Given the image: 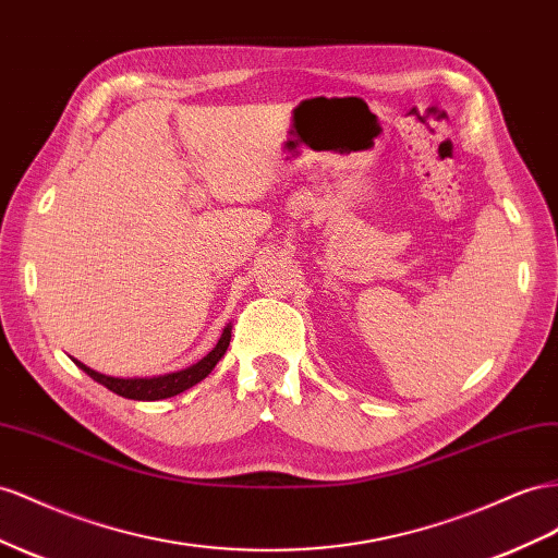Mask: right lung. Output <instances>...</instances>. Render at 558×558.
<instances>
[{
	"instance_id": "add662e5",
	"label": "right lung",
	"mask_w": 558,
	"mask_h": 558,
	"mask_svg": "<svg viewBox=\"0 0 558 558\" xmlns=\"http://www.w3.org/2000/svg\"><path fill=\"white\" fill-rule=\"evenodd\" d=\"M230 338H232V328L228 326L222 330V336L218 340V344L214 350H210L202 361L197 364H192L185 371H178V373H169V375H159V378H110V375H102L96 373L94 368L84 366L82 361H74L86 375H92V378L100 385L108 387L114 395L124 397V399H135V401H159V399H169L180 395V391L190 389L192 385L202 383L206 375L216 368L218 361L222 359V354L228 352L230 348Z\"/></svg>"
}]
</instances>
